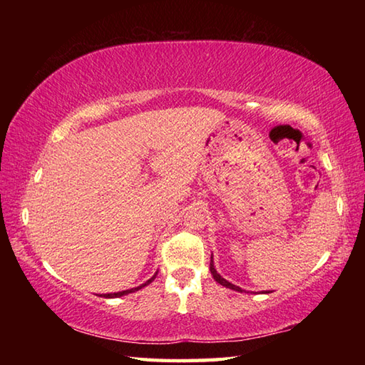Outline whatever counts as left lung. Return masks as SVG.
I'll use <instances>...</instances> for the list:
<instances>
[{
  "label": "left lung",
  "instance_id": "left-lung-1",
  "mask_svg": "<svg viewBox=\"0 0 365 365\" xmlns=\"http://www.w3.org/2000/svg\"><path fill=\"white\" fill-rule=\"evenodd\" d=\"M213 259V257H212ZM210 271H212V276L215 277V281L218 282V284H221V285H224V287H227V289H232V290H237V292H243L242 289H240V287H237V285H234V284H230L229 281H226V279H224L222 276H220L218 274V271L215 269V267H213V260H210Z\"/></svg>",
  "mask_w": 365,
  "mask_h": 365
}]
</instances>
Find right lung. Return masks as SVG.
<instances>
[{
  "label": "right lung",
  "instance_id": "right-lung-1",
  "mask_svg": "<svg viewBox=\"0 0 365 365\" xmlns=\"http://www.w3.org/2000/svg\"><path fill=\"white\" fill-rule=\"evenodd\" d=\"M157 277V274H155L153 277H150L149 281H147L145 284H143V285H139V287H136V289H130V290H123V292H118V293H106V294H102L103 298H119V297H123V294H128V293H133V292H136V290H139V289H143V287H145L147 284H150L153 279Z\"/></svg>",
  "mask_w": 365,
  "mask_h": 365
}]
</instances>
